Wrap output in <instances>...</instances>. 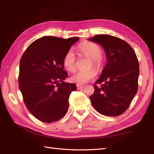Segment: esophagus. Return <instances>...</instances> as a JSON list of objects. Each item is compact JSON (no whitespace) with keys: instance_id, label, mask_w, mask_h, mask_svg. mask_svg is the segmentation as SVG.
Masks as SVG:
<instances>
[{"instance_id":"obj_1","label":"esophagus","mask_w":154,"mask_h":154,"mask_svg":"<svg viewBox=\"0 0 154 154\" xmlns=\"http://www.w3.org/2000/svg\"><path fill=\"white\" fill-rule=\"evenodd\" d=\"M85 87V85H77V87L78 89H81V88H83Z\"/></svg>"}]
</instances>
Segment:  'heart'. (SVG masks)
I'll return each instance as SVG.
<instances>
[{"label":"heart","mask_w":154,"mask_h":154,"mask_svg":"<svg viewBox=\"0 0 154 154\" xmlns=\"http://www.w3.org/2000/svg\"><path fill=\"white\" fill-rule=\"evenodd\" d=\"M78 50L81 55L91 59L89 67H94L98 71L102 69L104 61L101 57L102 50L99 45L93 42H86L78 45ZM75 61L76 57L73 51L72 50H68L65 54L63 60L64 68L69 72L75 71L76 69ZM96 75V71L94 69H90L85 71H78L70 77V81L77 85H82L93 79Z\"/></svg>","instance_id":"1"}]
</instances>
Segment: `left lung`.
<instances>
[{"mask_svg": "<svg viewBox=\"0 0 154 154\" xmlns=\"http://www.w3.org/2000/svg\"><path fill=\"white\" fill-rule=\"evenodd\" d=\"M106 52L107 63L93 85L92 105L101 114L117 116L131 104L138 87L139 63L134 50L122 39L99 34L89 39Z\"/></svg>", "mask_w": 154, "mask_h": 154, "instance_id": "left-lung-1", "label": "left lung"}]
</instances>
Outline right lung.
<instances>
[{"label": "right lung", "mask_w": 154, "mask_h": 154, "mask_svg": "<svg viewBox=\"0 0 154 154\" xmlns=\"http://www.w3.org/2000/svg\"><path fill=\"white\" fill-rule=\"evenodd\" d=\"M79 40L42 37L32 42L20 59L19 89L28 110L42 122L57 121L69 109V98L77 87L64 81L68 74L63 60Z\"/></svg>", "instance_id": "right-lung-1"}]
</instances>
